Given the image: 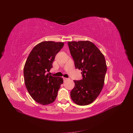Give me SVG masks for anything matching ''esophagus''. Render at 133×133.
Listing matches in <instances>:
<instances>
[{
  "mask_svg": "<svg viewBox=\"0 0 133 133\" xmlns=\"http://www.w3.org/2000/svg\"><path fill=\"white\" fill-rule=\"evenodd\" d=\"M63 80H64V81L65 82V81H66V80H69V78H63Z\"/></svg>",
  "mask_w": 133,
  "mask_h": 133,
  "instance_id": "esophagus-1",
  "label": "esophagus"
}]
</instances>
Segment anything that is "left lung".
<instances>
[{"instance_id": "1", "label": "left lung", "mask_w": 133, "mask_h": 133, "mask_svg": "<svg viewBox=\"0 0 133 133\" xmlns=\"http://www.w3.org/2000/svg\"><path fill=\"white\" fill-rule=\"evenodd\" d=\"M68 44L75 68L81 69L83 77L74 80L71 98L79 105H87L94 101L103 89L107 70L105 59L89 41L69 42Z\"/></svg>"}]
</instances>
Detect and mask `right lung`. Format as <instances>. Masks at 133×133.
I'll use <instances>...</instances> for the list:
<instances>
[{
    "mask_svg": "<svg viewBox=\"0 0 133 133\" xmlns=\"http://www.w3.org/2000/svg\"><path fill=\"white\" fill-rule=\"evenodd\" d=\"M64 43L43 42L37 44L30 53L24 68L26 89L35 102L47 105L55 101L60 85L61 77L48 73L53 68L55 55L64 46Z\"/></svg>",
    "mask_w": 133,
    "mask_h": 133,
    "instance_id": "right-lung-1",
    "label": "right lung"
}]
</instances>
